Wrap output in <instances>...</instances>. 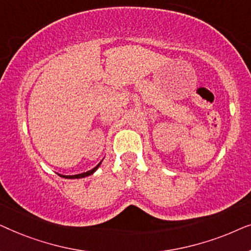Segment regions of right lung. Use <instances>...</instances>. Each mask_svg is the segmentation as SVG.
Listing matches in <instances>:
<instances>
[{
    "mask_svg": "<svg viewBox=\"0 0 251 251\" xmlns=\"http://www.w3.org/2000/svg\"><path fill=\"white\" fill-rule=\"evenodd\" d=\"M100 163L101 162H99L97 166H96L94 169H91V170H89V171H87V173H83V174H78V175H74V176H63V175H59L60 177H64V178H70V179H73V178H82V177H87V176H90V175H92L95 173L96 170L98 169V167L100 166Z\"/></svg>",
    "mask_w": 251,
    "mask_h": 251,
    "instance_id": "1",
    "label": "right lung"
}]
</instances>
